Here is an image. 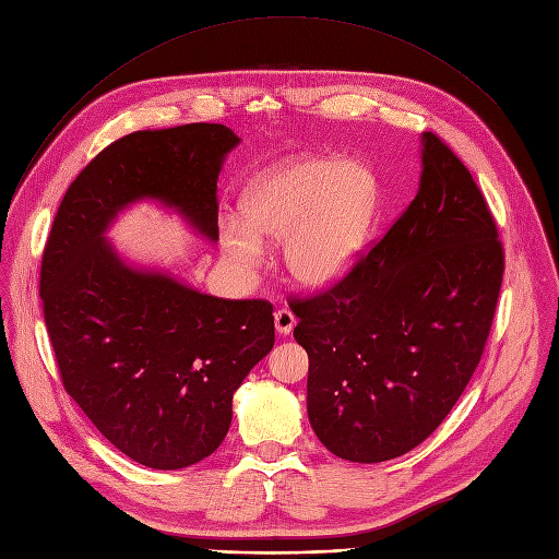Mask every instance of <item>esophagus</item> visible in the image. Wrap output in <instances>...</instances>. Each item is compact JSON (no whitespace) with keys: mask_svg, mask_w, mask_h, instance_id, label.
Here are the masks:
<instances>
[{"mask_svg":"<svg viewBox=\"0 0 559 559\" xmlns=\"http://www.w3.org/2000/svg\"><path fill=\"white\" fill-rule=\"evenodd\" d=\"M295 316L290 313V311H286V309H280V311H275V331L280 333V335H288L290 331H293V326H295Z\"/></svg>","mask_w":559,"mask_h":559,"instance_id":"esophagus-1","label":"esophagus"}]
</instances>
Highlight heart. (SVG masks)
I'll list each match as a JSON object with an SVG mask.
<instances>
[{"label": "heart", "instance_id": "heart-1", "mask_svg": "<svg viewBox=\"0 0 559 559\" xmlns=\"http://www.w3.org/2000/svg\"><path fill=\"white\" fill-rule=\"evenodd\" d=\"M380 199L376 171L356 158H286L241 188L239 222L219 228L222 250L239 271L252 273L262 264V241L284 238L286 275L305 288H329L360 260Z\"/></svg>", "mask_w": 559, "mask_h": 559}]
</instances>
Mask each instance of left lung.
<instances>
[{"label": "left lung", "mask_w": 559, "mask_h": 559, "mask_svg": "<svg viewBox=\"0 0 559 559\" xmlns=\"http://www.w3.org/2000/svg\"><path fill=\"white\" fill-rule=\"evenodd\" d=\"M501 277L503 250L475 179L423 132L418 192L403 217L345 280L290 307L320 443L380 463L432 435L481 360Z\"/></svg>", "instance_id": "1"}]
</instances>
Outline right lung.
<instances>
[{
    "label": "right lung",
    "mask_w": 559,
    "mask_h": 559,
    "mask_svg": "<svg viewBox=\"0 0 559 559\" xmlns=\"http://www.w3.org/2000/svg\"><path fill=\"white\" fill-rule=\"evenodd\" d=\"M239 143L217 122L122 136L69 186L41 257L64 390L111 445L154 469L194 465L222 445L235 392L275 345L273 307L136 264L107 233L150 201L219 241L217 179Z\"/></svg>",
    "instance_id": "1"
}]
</instances>
